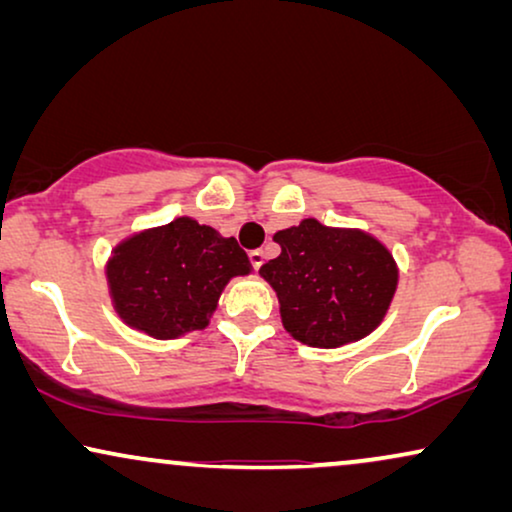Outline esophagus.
<instances>
[{"mask_svg": "<svg viewBox=\"0 0 512 512\" xmlns=\"http://www.w3.org/2000/svg\"><path fill=\"white\" fill-rule=\"evenodd\" d=\"M263 261H265V254L261 249H254V251H249V263H251V268L254 270H258L263 265Z\"/></svg>", "mask_w": 512, "mask_h": 512, "instance_id": "1", "label": "esophagus"}]
</instances>
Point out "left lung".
Returning <instances> with one entry per match:
<instances>
[{"mask_svg":"<svg viewBox=\"0 0 512 512\" xmlns=\"http://www.w3.org/2000/svg\"><path fill=\"white\" fill-rule=\"evenodd\" d=\"M282 254L261 268L277 291L282 324L312 347H340L375 331L394 298L398 270L375 237L305 219L279 230Z\"/></svg>","mask_w":512,"mask_h":512,"instance_id":"1","label":"left lung"}]
</instances>
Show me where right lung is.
<instances>
[{
  "label": "right lung",
  "instance_id": "right-lung-1",
  "mask_svg": "<svg viewBox=\"0 0 512 512\" xmlns=\"http://www.w3.org/2000/svg\"><path fill=\"white\" fill-rule=\"evenodd\" d=\"M249 270L235 237L184 216L118 244L107 277L125 324L165 340L205 328L228 279Z\"/></svg>",
  "mask_w": 512,
  "mask_h": 512
}]
</instances>
